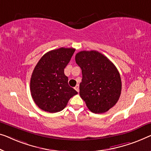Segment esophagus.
<instances>
[{
    "instance_id": "34e87169",
    "label": "esophagus",
    "mask_w": 151,
    "mask_h": 151,
    "mask_svg": "<svg viewBox=\"0 0 151 151\" xmlns=\"http://www.w3.org/2000/svg\"><path fill=\"white\" fill-rule=\"evenodd\" d=\"M75 89L77 92H79V86H78V85H76V86L75 87Z\"/></svg>"
}]
</instances>
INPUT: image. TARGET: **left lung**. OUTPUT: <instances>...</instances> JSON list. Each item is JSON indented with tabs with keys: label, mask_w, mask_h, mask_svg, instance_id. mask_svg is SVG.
Listing matches in <instances>:
<instances>
[{
	"label": "left lung",
	"mask_w": 151,
	"mask_h": 151,
	"mask_svg": "<svg viewBox=\"0 0 151 151\" xmlns=\"http://www.w3.org/2000/svg\"><path fill=\"white\" fill-rule=\"evenodd\" d=\"M76 63L82 70L80 96L93 113L107 112L118 102L121 79L116 66L97 51H82L76 54Z\"/></svg>",
	"instance_id": "obj_1"
}]
</instances>
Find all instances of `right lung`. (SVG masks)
<instances>
[{
	"label": "right lung",
	"instance_id": "obj_1",
	"mask_svg": "<svg viewBox=\"0 0 151 151\" xmlns=\"http://www.w3.org/2000/svg\"><path fill=\"white\" fill-rule=\"evenodd\" d=\"M75 49H54L46 53L36 65L30 78L31 95L42 111L54 113L62 111L68 100L77 94L69 86L64 68Z\"/></svg>",
	"mask_w": 151,
	"mask_h": 151
}]
</instances>
